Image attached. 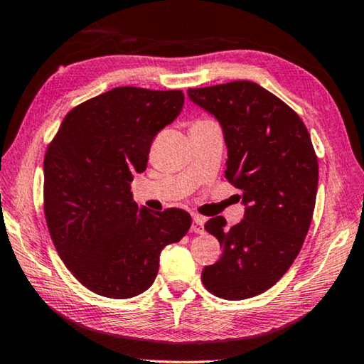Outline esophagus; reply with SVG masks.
<instances>
[{"instance_id": "esophagus-1", "label": "esophagus", "mask_w": 364, "mask_h": 364, "mask_svg": "<svg viewBox=\"0 0 364 364\" xmlns=\"http://www.w3.org/2000/svg\"><path fill=\"white\" fill-rule=\"evenodd\" d=\"M193 223H192V231L193 233H203V225H205V217H200V215H193Z\"/></svg>"}]
</instances>
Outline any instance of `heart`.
<instances>
[{
	"mask_svg": "<svg viewBox=\"0 0 364 364\" xmlns=\"http://www.w3.org/2000/svg\"><path fill=\"white\" fill-rule=\"evenodd\" d=\"M208 121H210V119H198V121H195L193 124H200V123H208Z\"/></svg>",
	"mask_w": 364,
	"mask_h": 364,
	"instance_id": "obj_1",
	"label": "heart"
}]
</instances>
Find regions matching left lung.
Here are the masks:
<instances>
[{
	"label": "left lung",
	"instance_id": "left-lung-1",
	"mask_svg": "<svg viewBox=\"0 0 364 364\" xmlns=\"http://www.w3.org/2000/svg\"><path fill=\"white\" fill-rule=\"evenodd\" d=\"M187 93L220 121L228 147L225 177L246 207L231 228L223 217L205 223L221 257L202 271V282L226 300L259 296L287 272L307 236L318 186L312 139L299 114L255 82Z\"/></svg>",
	"mask_w": 364,
	"mask_h": 364
}]
</instances>
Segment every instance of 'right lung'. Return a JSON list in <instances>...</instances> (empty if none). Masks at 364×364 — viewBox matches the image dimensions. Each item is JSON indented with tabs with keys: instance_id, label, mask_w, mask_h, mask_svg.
Segmentation results:
<instances>
[{
	"instance_id": "obj_1",
	"label": "right lung",
	"mask_w": 364,
	"mask_h": 364,
	"mask_svg": "<svg viewBox=\"0 0 364 364\" xmlns=\"http://www.w3.org/2000/svg\"><path fill=\"white\" fill-rule=\"evenodd\" d=\"M182 90L118 87L67 113L44 157V213L67 269L109 299L147 291L161 251L187 235L186 210L149 212L131 193L152 139L178 117Z\"/></svg>"
}]
</instances>
